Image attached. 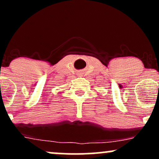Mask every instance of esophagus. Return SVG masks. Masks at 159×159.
<instances>
[{
  "instance_id": "obj_1",
  "label": "esophagus",
  "mask_w": 159,
  "mask_h": 159,
  "mask_svg": "<svg viewBox=\"0 0 159 159\" xmlns=\"http://www.w3.org/2000/svg\"><path fill=\"white\" fill-rule=\"evenodd\" d=\"M78 76H80V77H81V76H83V72H79L78 73Z\"/></svg>"
}]
</instances>
